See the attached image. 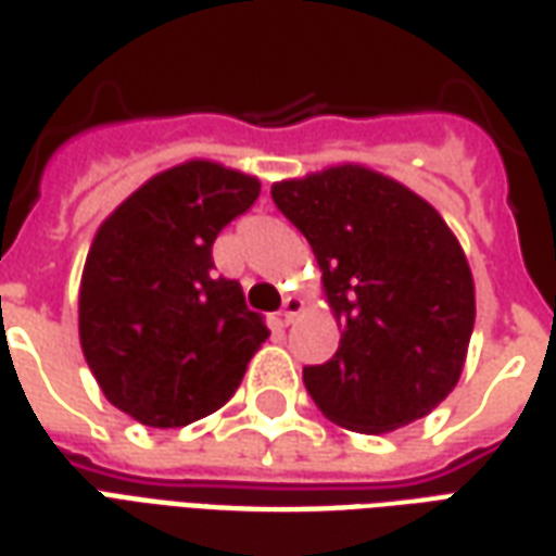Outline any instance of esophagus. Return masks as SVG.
Masks as SVG:
<instances>
[{
  "label": "esophagus",
  "mask_w": 556,
  "mask_h": 556,
  "mask_svg": "<svg viewBox=\"0 0 556 556\" xmlns=\"http://www.w3.org/2000/svg\"><path fill=\"white\" fill-rule=\"evenodd\" d=\"M298 309H301V301L298 298H286V304H282V313H279V325L282 328H289L294 316H298Z\"/></svg>",
  "instance_id": "esophagus-1"
}]
</instances>
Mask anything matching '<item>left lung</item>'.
<instances>
[{
  "mask_svg": "<svg viewBox=\"0 0 556 556\" xmlns=\"http://www.w3.org/2000/svg\"><path fill=\"white\" fill-rule=\"evenodd\" d=\"M270 195L313 247L343 328L331 361L304 367L325 418L388 433L430 415L464 372L476 325L469 262L440 213L364 165L279 180Z\"/></svg>",
  "mask_w": 556,
  "mask_h": 556,
  "instance_id": "left-lung-1",
  "label": "left lung"
}]
</instances>
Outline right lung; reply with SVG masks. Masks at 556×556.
Here are the masks:
<instances>
[{"label":"right lung","mask_w":556,"mask_h":556,"mask_svg":"<svg viewBox=\"0 0 556 556\" xmlns=\"http://www.w3.org/2000/svg\"><path fill=\"white\" fill-rule=\"evenodd\" d=\"M258 192V177L189 159L99 225L77 331L102 394L135 421L186 427L216 413L270 337L238 282L213 274V240Z\"/></svg>","instance_id":"obj_1"}]
</instances>
